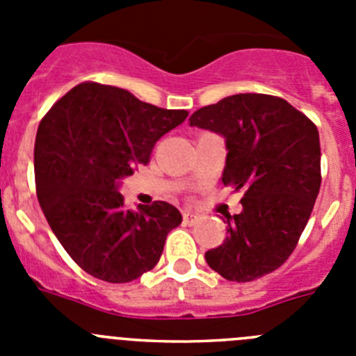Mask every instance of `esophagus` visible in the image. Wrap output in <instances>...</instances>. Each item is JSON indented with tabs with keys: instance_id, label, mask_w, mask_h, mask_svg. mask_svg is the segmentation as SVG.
I'll return each mask as SVG.
<instances>
[{
	"instance_id": "obj_1",
	"label": "esophagus",
	"mask_w": 356,
	"mask_h": 356,
	"mask_svg": "<svg viewBox=\"0 0 356 356\" xmlns=\"http://www.w3.org/2000/svg\"><path fill=\"white\" fill-rule=\"evenodd\" d=\"M200 221V216H197V213H194V212H184V222L185 225H196V222Z\"/></svg>"
}]
</instances>
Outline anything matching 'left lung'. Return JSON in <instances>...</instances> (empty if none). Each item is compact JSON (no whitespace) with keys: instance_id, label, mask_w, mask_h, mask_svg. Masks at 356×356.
Wrapping results in <instances>:
<instances>
[{"instance_id":"left-lung-1","label":"left lung","mask_w":356,"mask_h":356,"mask_svg":"<svg viewBox=\"0 0 356 356\" xmlns=\"http://www.w3.org/2000/svg\"><path fill=\"white\" fill-rule=\"evenodd\" d=\"M191 127L225 137L222 184L244 191L242 212L226 216V238L205 253L229 282L278 269L303 234L321 187L316 124L282 97L235 94L196 110Z\"/></svg>"}]
</instances>
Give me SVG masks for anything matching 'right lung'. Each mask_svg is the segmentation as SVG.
<instances>
[{
    "label": "right lung",
    "instance_id": "right-lung-1",
    "mask_svg": "<svg viewBox=\"0 0 356 356\" xmlns=\"http://www.w3.org/2000/svg\"><path fill=\"white\" fill-rule=\"evenodd\" d=\"M187 115L85 81L40 121L33 151L40 209L69 257L94 278L128 284L151 271L181 222L165 201L127 209L119 185Z\"/></svg>",
    "mask_w": 356,
    "mask_h": 356
}]
</instances>
